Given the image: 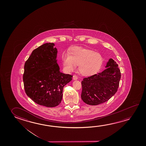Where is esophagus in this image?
<instances>
[{
  "label": "esophagus",
  "instance_id": "esophagus-1",
  "mask_svg": "<svg viewBox=\"0 0 146 146\" xmlns=\"http://www.w3.org/2000/svg\"><path fill=\"white\" fill-rule=\"evenodd\" d=\"M73 80H76L77 79H78V77H77L76 75H74L73 77Z\"/></svg>",
  "mask_w": 146,
  "mask_h": 146
}]
</instances>
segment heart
<instances>
[{
    "mask_svg": "<svg viewBox=\"0 0 146 146\" xmlns=\"http://www.w3.org/2000/svg\"><path fill=\"white\" fill-rule=\"evenodd\" d=\"M62 60L65 69L71 72L78 65L79 73L84 76H90L100 69L103 62L100 53L93 50L75 47L62 55Z\"/></svg>",
    "mask_w": 146,
    "mask_h": 146,
    "instance_id": "1",
    "label": "heart"
}]
</instances>
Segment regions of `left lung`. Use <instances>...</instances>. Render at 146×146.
Wrapping results in <instances>:
<instances>
[{
    "label": "left lung",
    "instance_id": "left-lung-1",
    "mask_svg": "<svg viewBox=\"0 0 146 146\" xmlns=\"http://www.w3.org/2000/svg\"><path fill=\"white\" fill-rule=\"evenodd\" d=\"M105 68L102 72L81 81V99L87 104L97 105L104 103L117 92L121 76L118 65L110 58Z\"/></svg>",
    "mask_w": 146,
    "mask_h": 146
}]
</instances>
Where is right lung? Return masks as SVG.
I'll return each mask as SVG.
<instances>
[{"instance_id": "add662e5", "label": "right lung", "mask_w": 146, "mask_h": 146, "mask_svg": "<svg viewBox=\"0 0 146 146\" xmlns=\"http://www.w3.org/2000/svg\"><path fill=\"white\" fill-rule=\"evenodd\" d=\"M54 46L45 43L33 50L25 63L23 76L27 95L36 104L48 108L60 104L64 87L73 77L60 72Z\"/></svg>"}]
</instances>
